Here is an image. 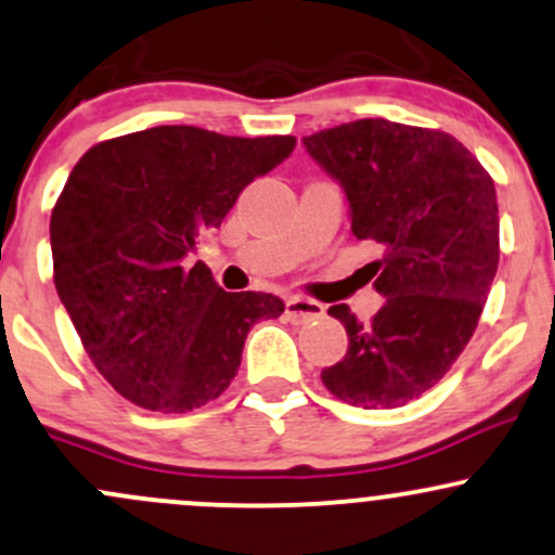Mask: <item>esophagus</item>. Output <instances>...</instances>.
<instances>
[{"label":"esophagus","mask_w":555,"mask_h":555,"mask_svg":"<svg viewBox=\"0 0 555 555\" xmlns=\"http://www.w3.org/2000/svg\"><path fill=\"white\" fill-rule=\"evenodd\" d=\"M284 315L292 324H308L324 315V306L315 300H306V297H289L287 306H284Z\"/></svg>","instance_id":"obj_1"}]
</instances>
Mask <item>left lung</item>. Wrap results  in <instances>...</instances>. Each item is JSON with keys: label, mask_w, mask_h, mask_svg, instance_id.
I'll return each mask as SVG.
<instances>
[{"label": "left lung", "mask_w": 555, "mask_h": 555, "mask_svg": "<svg viewBox=\"0 0 555 555\" xmlns=\"http://www.w3.org/2000/svg\"><path fill=\"white\" fill-rule=\"evenodd\" d=\"M302 144L345 186L352 234L382 247L369 271L387 297L369 324L347 306L328 308L350 347L321 379L358 408L411 403L459 361L490 295L501 258L492 176L450 133L385 118Z\"/></svg>", "instance_id": "1"}]
</instances>
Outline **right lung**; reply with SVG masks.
Segmentation results:
<instances>
[{
    "mask_svg": "<svg viewBox=\"0 0 555 555\" xmlns=\"http://www.w3.org/2000/svg\"><path fill=\"white\" fill-rule=\"evenodd\" d=\"M295 144L157 126L94 144L70 170L50 221L54 287L91 363L133 405L186 413L216 400L249 326L284 313L266 292H223L184 255Z\"/></svg>",
    "mask_w": 555,
    "mask_h": 555,
    "instance_id": "obj_1",
    "label": "right lung"
}]
</instances>
